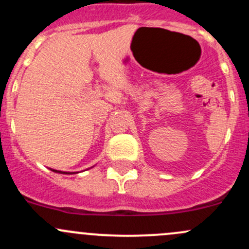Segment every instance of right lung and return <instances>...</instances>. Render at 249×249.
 <instances>
[{"label":"right lung","mask_w":249,"mask_h":249,"mask_svg":"<svg viewBox=\"0 0 249 249\" xmlns=\"http://www.w3.org/2000/svg\"><path fill=\"white\" fill-rule=\"evenodd\" d=\"M52 171L57 172V173H64V175H72V173H74V172H64V171H57V170H52Z\"/></svg>","instance_id":"1"}]
</instances>
